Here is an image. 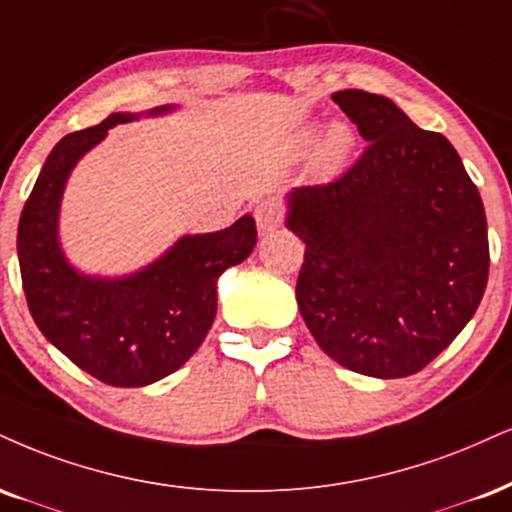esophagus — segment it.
Returning <instances> with one entry per match:
<instances>
[{
	"label": "esophagus",
	"mask_w": 512,
	"mask_h": 512,
	"mask_svg": "<svg viewBox=\"0 0 512 512\" xmlns=\"http://www.w3.org/2000/svg\"><path fill=\"white\" fill-rule=\"evenodd\" d=\"M255 219H257V231L260 233H272L279 229L283 221V205L276 200H262L255 207Z\"/></svg>",
	"instance_id": "obj_1"
}]
</instances>
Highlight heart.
<instances>
[{
  "label": "heart",
  "instance_id": "obj_1",
  "mask_svg": "<svg viewBox=\"0 0 512 512\" xmlns=\"http://www.w3.org/2000/svg\"><path fill=\"white\" fill-rule=\"evenodd\" d=\"M312 140H315V128H307L303 133V145H310ZM353 145H355V138L353 133H350V128L343 126V123H334V126L326 131L322 145H319V152H317L319 169L322 171L341 169L343 162H346L350 155V150H353Z\"/></svg>",
  "mask_w": 512,
  "mask_h": 512
}]
</instances>
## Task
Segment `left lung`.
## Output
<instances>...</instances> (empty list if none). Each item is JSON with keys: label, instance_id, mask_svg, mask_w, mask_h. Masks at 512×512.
<instances>
[{"label": "left lung", "instance_id": "left-lung-1", "mask_svg": "<svg viewBox=\"0 0 512 512\" xmlns=\"http://www.w3.org/2000/svg\"><path fill=\"white\" fill-rule=\"evenodd\" d=\"M334 102L367 147L331 183L288 195L286 224L305 240L295 298L338 365L410 377L451 346L482 303V197L453 145L389 97L341 90Z\"/></svg>", "mask_w": 512, "mask_h": 512}]
</instances>
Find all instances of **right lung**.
<instances>
[{"mask_svg": "<svg viewBox=\"0 0 512 512\" xmlns=\"http://www.w3.org/2000/svg\"><path fill=\"white\" fill-rule=\"evenodd\" d=\"M169 107L150 109L164 114ZM69 133L49 152L18 221V264L28 310L38 329L73 365L102 384L147 386L176 372L205 341L217 315V279L257 243L250 214L229 229L186 236L143 272L90 279L64 260L57 240L59 202L73 164L116 123Z\"/></svg>", "mask_w": 512, "mask_h": 512, "instance_id": "right-lung-1", "label": "right lung"}]
</instances>
